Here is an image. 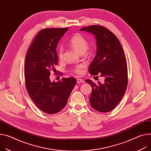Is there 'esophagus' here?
<instances>
[{
	"instance_id": "obj_1",
	"label": "esophagus",
	"mask_w": 151,
	"mask_h": 151,
	"mask_svg": "<svg viewBox=\"0 0 151 151\" xmlns=\"http://www.w3.org/2000/svg\"><path fill=\"white\" fill-rule=\"evenodd\" d=\"M84 80L81 79V78H77V83H84Z\"/></svg>"
}]
</instances>
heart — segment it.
Returning a JSON list of instances; mask_svg holds the SVG:
<instances>
[{
  "label": "heart",
  "instance_id": "b5f03b06",
  "mask_svg": "<svg viewBox=\"0 0 151 151\" xmlns=\"http://www.w3.org/2000/svg\"><path fill=\"white\" fill-rule=\"evenodd\" d=\"M69 45L77 52L80 54L85 53L88 48V43L86 39L80 34H76L70 39L68 42ZM63 55V49L60 47L58 51V57L60 59H62ZM84 65H79L76 66L73 69V71L77 74H80L82 73V69L84 68Z\"/></svg>",
  "mask_w": 151,
  "mask_h": 151
}]
</instances>
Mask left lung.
<instances>
[{
  "label": "left lung",
  "mask_w": 151,
  "mask_h": 151,
  "mask_svg": "<svg viewBox=\"0 0 151 151\" xmlns=\"http://www.w3.org/2000/svg\"><path fill=\"white\" fill-rule=\"evenodd\" d=\"M93 34L96 39L97 52L89 67L91 75H100L105 82L97 84L91 80V106L101 112L112 111L118 105L127 85V68L122 46L114 34L102 26L91 25L80 29Z\"/></svg>",
  "instance_id": "8db88e82"
}]
</instances>
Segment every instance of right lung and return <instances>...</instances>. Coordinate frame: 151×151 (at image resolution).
Masks as SVG:
<instances>
[{
	"label": "right lung",
	"instance_id": "1",
	"mask_svg": "<svg viewBox=\"0 0 151 151\" xmlns=\"http://www.w3.org/2000/svg\"><path fill=\"white\" fill-rule=\"evenodd\" d=\"M68 28H48L41 30L27 52L24 74L28 93L43 112L52 114L65 106L77 80L63 78L59 82L50 79L51 70L55 71L58 57L56 47Z\"/></svg>",
	"mask_w": 151,
	"mask_h": 151
}]
</instances>
